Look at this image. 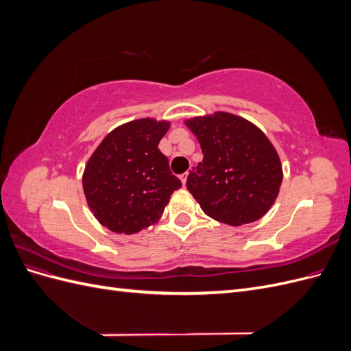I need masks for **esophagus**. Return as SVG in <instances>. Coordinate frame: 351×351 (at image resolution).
<instances>
[{"label": "esophagus", "mask_w": 351, "mask_h": 351, "mask_svg": "<svg viewBox=\"0 0 351 351\" xmlns=\"http://www.w3.org/2000/svg\"><path fill=\"white\" fill-rule=\"evenodd\" d=\"M187 177H189V173H184V174L180 176V180H182L183 186H186V183H187Z\"/></svg>", "instance_id": "34e87169"}]
</instances>
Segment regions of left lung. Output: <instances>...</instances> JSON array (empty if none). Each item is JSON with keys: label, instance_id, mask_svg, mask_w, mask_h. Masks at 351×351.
I'll return each instance as SVG.
<instances>
[{"label": "left lung", "instance_id": "8db88e82", "mask_svg": "<svg viewBox=\"0 0 351 351\" xmlns=\"http://www.w3.org/2000/svg\"><path fill=\"white\" fill-rule=\"evenodd\" d=\"M204 159L192 168L187 189L206 215L230 226L262 218L280 192L277 151L256 125L234 114L187 120Z\"/></svg>", "mask_w": 351, "mask_h": 351}]
</instances>
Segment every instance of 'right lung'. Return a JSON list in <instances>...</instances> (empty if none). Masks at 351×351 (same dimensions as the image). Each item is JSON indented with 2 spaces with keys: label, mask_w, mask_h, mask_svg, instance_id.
I'll list each match as a JSON object with an SVG mask.
<instances>
[{
  "label": "right lung",
  "mask_w": 351,
  "mask_h": 351,
  "mask_svg": "<svg viewBox=\"0 0 351 351\" xmlns=\"http://www.w3.org/2000/svg\"><path fill=\"white\" fill-rule=\"evenodd\" d=\"M169 123L141 119L117 127L97 147L83 173L88 205L104 227L134 234L161 218L182 182L158 149Z\"/></svg>",
  "instance_id": "right-lung-1"
}]
</instances>
